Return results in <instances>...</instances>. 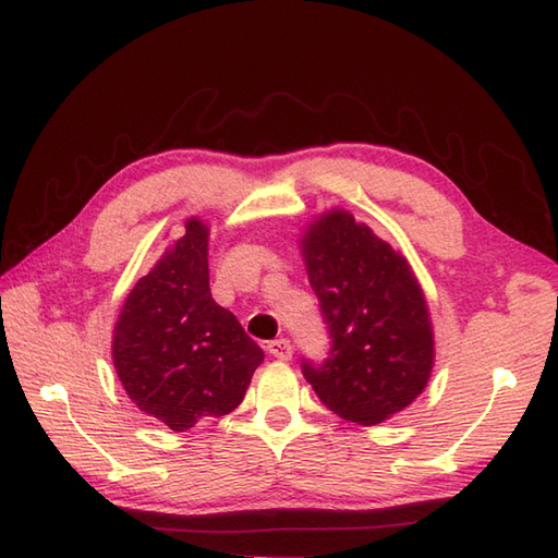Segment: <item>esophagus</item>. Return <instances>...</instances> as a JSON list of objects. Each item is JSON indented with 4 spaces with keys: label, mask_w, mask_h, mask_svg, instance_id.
I'll list each match as a JSON object with an SVG mask.
<instances>
[{
    "label": "esophagus",
    "mask_w": 558,
    "mask_h": 558,
    "mask_svg": "<svg viewBox=\"0 0 558 558\" xmlns=\"http://www.w3.org/2000/svg\"><path fill=\"white\" fill-rule=\"evenodd\" d=\"M266 350H268V354H272V357H278V360H286L288 362L292 357V342L288 338L270 340L268 345H266Z\"/></svg>",
    "instance_id": "1"
}]
</instances>
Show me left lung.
<instances>
[{"label":"left lung","instance_id":"left-lung-1","mask_svg":"<svg viewBox=\"0 0 558 558\" xmlns=\"http://www.w3.org/2000/svg\"><path fill=\"white\" fill-rule=\"evenodd\" d=\"M312 290L330 336L328 357L302 374L338 417L378 424L429 381L434 333L405 256L345 210L318 218L302 240Z\"/></svg>","mask_w":558,"mask_h":558}]
</instances>
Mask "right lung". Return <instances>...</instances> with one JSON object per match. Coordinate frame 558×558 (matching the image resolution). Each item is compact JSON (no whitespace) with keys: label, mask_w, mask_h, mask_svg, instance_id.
Instances as JSON below:
<instances>
[{"label":"right lung","mask_w":558,"mask_h":558,"mask_svg":"<svg viewBox=\"0 0 558 558\" xmlns=\"http://www.w3.org/2000/svg\"><path fill=\"white\" fill-rule=\"evenodd\" d=\"M184 236L141 278L114 326L112 360L141 412L186 432L244 400L264 350L216 304L208 288V228L186 220Z\"/></svg>","instance_id":"1"}]
</instances>
